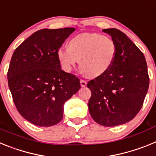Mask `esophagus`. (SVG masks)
Wrapping results in <instances>:
<instances>
[{
    "instance_id": "34e87169",
    "label": "esophagus",
    "mask_w": 156,
    "mask_h": 156,
    "mask_svg": "<svg viewBox=\"0 0 156 156\" xmlns=\"http://www.w3.org/2000/svg\"><path fill=\"white\" fill-rule=\"evenodd\" d=\"M80 85L81 87H86L87 86V81L84 80H80Z\"/></svg>"
}]
</instances>
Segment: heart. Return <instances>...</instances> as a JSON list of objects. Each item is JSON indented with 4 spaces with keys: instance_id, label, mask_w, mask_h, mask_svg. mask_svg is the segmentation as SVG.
<instances>
[{
    "instance_id": "b5f03b06",
    "label": "heart",
    "mask_w": 156,
    "mask_h": 156,
    "mask_svg": "<svg viewBox=\"0 0 156 156\" xmlns=\"http://www.w3.org/2000/svg\"><path fill=\"white\" fill-rule=\"evenodd\" d=\"M69 48L61 47L58 59L64 71L70 72L78 62L83 73L98 77L108 71L115 62L116 45L111 38L98 34H81L69 41Z\"/></svg>"
}]
</instances>
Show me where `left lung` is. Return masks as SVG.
<instances>
[{
	"label": "left lung",
	"mask_w": 156,
	"mask_h": 156,
	"mask_svg": "<svg viewBox=\"0 0 156 156\" xmlns=\"http://www.w3.org/2000/svg\"><path fill=\"white\" fill-rule=\"evenodd\" d=\"M116 45L111 68L87 83L91 91L88 108L94 120L105 126L124 124L133 119L144 103L149 86L144 54L120 30L104 29Z\"/></svg>",
	"instance_id": "obj_1"
}]
</instances>
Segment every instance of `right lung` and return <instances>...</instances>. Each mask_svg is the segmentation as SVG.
I'll return each instance as SVG.
<instances>
[{"label":"right lung","instance_id":"obj_1","mask_svg":"<svg viewBox=\"0 0 156 156\" xmlns=\"http://www.w3.org/2000/svg\"><path fill=\"white\" fill-rule=\"evenodd\" d=\"M75 28L43 29L16 48L8 71V87L23 118L39 126L62 119L63 105L80 88L79 78L61 69L58 48Z\"/></svg>","mask_w":156,"mask_h":156}]
</instances>
